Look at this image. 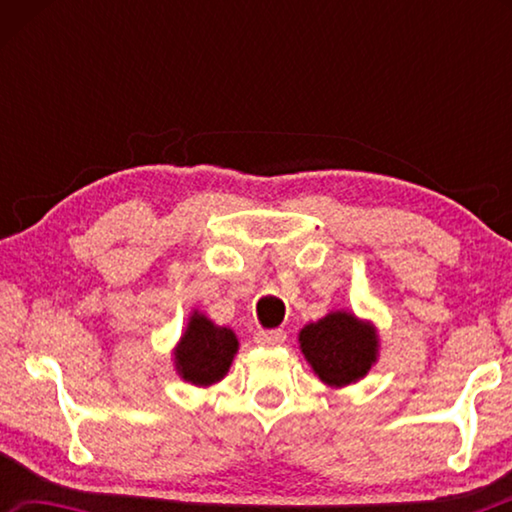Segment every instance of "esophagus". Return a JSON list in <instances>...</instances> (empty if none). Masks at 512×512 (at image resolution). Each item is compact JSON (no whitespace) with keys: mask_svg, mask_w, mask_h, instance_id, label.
I'll list each match as a JSON object with an SVG mask.
<instances>
[{"mask_svg":"<svg viewBox=\"0 0 512 512\" xmlns=\"http://www.w3.org/2000/svg\"><path fill=\"white\" fill-rule=\"evenodd\" d=\"M255 341L264 348H275V345H282L287 341V332L284 329H259L255 334Z\"/></svg>","mask_w":512,"mask_h":512,"instance_id":"1","label":"esophagus"}]
</instances>
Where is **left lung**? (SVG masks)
<instances>
[{
    "label": "left lung",
    "mask_w": 512,
    "mask_h": 512,
    "mask_svg": "<svg viewBox=\"0 0 512 512\" xmlns=\"http://www.w3.org/2000/svg\"><path fill=\"white\" fill-rule=\"evenodd\" d=\"M300 350L320 381L343 388L368 375L377 361V329L350 311H332L298 334Z\"/></svg>",
    "instance_id": "1"
}]
</instances>
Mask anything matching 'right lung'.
I'll list each match as a JSON object with an SVG mask.
<instances>
[{
  "instance_id": "obj_1",
  "label": "right lung",
  "mask_w": 512,
  "mask_h": 512,
  "mask_svg": "<svg viewBox=\"0 0 512 512\" xmlns=\"http://www.w3.org/2000/svg\"><path fill=\"white\" fill-rule=\"evenodd\" d=\"M239 341L230 327L214 325L201 311L189 316L185 334L173 350L178 375L194 386H212L228 375Z\"/></svg>"
}]
</instances>
